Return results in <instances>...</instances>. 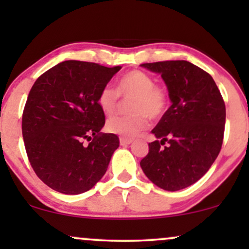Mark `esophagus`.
I'll use <instances>...</instances> for the list:
<instances>
[{
    "mask_svg": "<svg viewBox=\"0 0 249 249\" xmlns=\"http://www.w3.org/2000/svg\"><path fill=\"white\" fill-rule=\"evenodd\" d=\"M119 142H121V145H123V146H125V145H128V144H131V142H132V139H130V138H122L119 139Z\"/></svg>",
    "mask_w": 249,
    "mask_h": 249,
    "instance_id": "esophagus-1",
    "label": "esophagus"
}]
</instances>
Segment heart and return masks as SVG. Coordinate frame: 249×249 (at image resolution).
<instances>
[{"label":"heart","mask_w":249,"mask_h":249,"mask_svg":"<svg viewBox=\"0 0 249 249\" xmlns=\"http://www.w3.org/2000/svg\"><path fill=\"white\" fill-rule=\"evenodd\" d=\"M119 96L131 98L128 111L124 116H113L107 119V130L121 137L137 136L147 126L148 118L158 119L166 112L168 92L161 85L156 84L153 77L142 70H132L123 75L116 89L105 85L99 91L97 103L107 115H112L119 104Z\"/></svg>","instance_id":"b5f03b06"}]
</instances>
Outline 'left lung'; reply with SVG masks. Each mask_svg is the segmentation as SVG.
Segmentation results:
<instances>
[{
    "mask_svg": "<svg viewBox=\"0 0 249 249\" xmlns=\"http://www.w3.org/2000/svg\"><path fill=\"white\" fill-rule=\"evenodd\" d=\"M161 73L172 105L152 130L141 166L157 186L178 191L210 170L224 142L226 107L212 76L187 61L144 63Z\"/></svg>",
    "mask_w": 249,
    "mask_h": 249,
    "instance_id": "8db88e82",
    "label": "left lung"
}]
</instances>
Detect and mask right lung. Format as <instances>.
Here are the masks:
<instances>
[{
	"mask_svg": "<svg viewBox=\"0 0 249 249\" xmlns=\"http://www.w3.org/2000/svg\"><path fill=\"white\" fill-rule=\"evenodd\" d=\"M121 69L65 61L31 88L22 115L25 151L36 176L57 192H87L107 172L119 138L101 132L105 115L97 97Z\"/></svg>",
	"mask_w": 249,
	"mask_h": 249,
	"instance_id": "1",
	"label": "right lung"
}]
</instances>
